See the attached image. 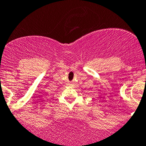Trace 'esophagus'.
Returning <instances> with one entry per match:
<instances>
[{"mask_svg":"<svg viewBox=\"0 0 146 146\" xmlns=\"http://www.w3.org/2000/svg\"><path fill=\"white\" fill-rule=\"evenodd\" d=\"M70 86H74V85H73V84H70Z\"/></svg>","mask_w":146,"mask_h":146,"instance_id":"1","label":"esophagus"}]
</instances>
